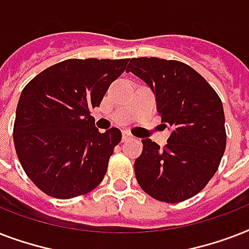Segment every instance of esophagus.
Instances as JSON below:
<instances>
[{
  "label": "esophagus",
  "instance_id": "esophagus-1",
  "mask_svg": "<svg viewBox=\"0 0 249 249\" xmlns=\"http://www.w3.org/2000/svg\"><path fill=\"white\" fill-rule=\"evenodd\" d=\"M129 140H132V134L128 132H123V142H126Z\"/></svg>",
  "mask_w": 249,
  "mask_h": 249
}]
</instances>
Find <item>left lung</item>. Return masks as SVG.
<instances>
[{
  "label": "left lung",
  "mask_w": 249,
  "mask_h": 249,
  "mask_svg": "<svg viewBox=\"0 0 249 249\" xmlns=\"http://www.w3.org/2000/svg\"><path fill=\"white\" fill-rule=\"evenodd\" d=\"M126 72L155 94L161 123L170 129L165 147L142 140L136 178L156 200L179 203L204 189L226 147L222 102L207 80L178 60L133 58Z\"/></svg>",
  "instance_id": "left-lung-1"
}]
</instances>
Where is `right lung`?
<instances>
[{
  "instance_id": "1",
  "label": "right lung",
  "mask_w": 249,
  "mask_h": 249,
  "mask_svg": "<svg viewBox=\"0 0 249 249\" xmlns=\"http://www.w3.org/2000/svg\"><path fill=\"white\" fill-rule=\"evenodd\" d=\"M128 59H67L31 80L20 94L14 144L23 169L45 194L71 199L105 177L121 132L99 133L90 111L99 107Z\"/></svg>"
}]
</instances>
